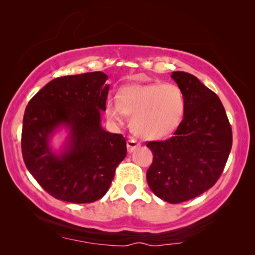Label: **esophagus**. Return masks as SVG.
Instances as JSON below:
<instances>
[{
  "mask_svg": "<svg viewBox=\"0 0 255 255\" xmlns=\"http://www.w3.org/2000/svg\"><path fill=\"white\" fill-rule=\"evenodd\" d=\"M127 146H128V153H132L134 151V149H137L138 147H140V142H138L137 140H134V139H128V142H127Z\"/></svg>",
  "mask_w": 255,
  "mask_h": 255,
  "instance_id": "obj_1",
  "label": "esophagus"
}]
</instances>
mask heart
Segmentation results:
<instances>
[{"instance_id":"b5f03b06","label":"heart","mask_w":255,"mask_h":255,"mask_svg":"<svg viewBox=\"0 0 255 255\" xmlns=\"http://www.w3.org/2000/svg\"><path fill=\"white\" fill-rule=\"evenodd\" d=\"M184 113V99L180 88L172 83H147L124 87L117 101L109 99L106 115L114 123L131 117L134 133L144 139H161L176 130Z\"/></svg>"}]
</instances>
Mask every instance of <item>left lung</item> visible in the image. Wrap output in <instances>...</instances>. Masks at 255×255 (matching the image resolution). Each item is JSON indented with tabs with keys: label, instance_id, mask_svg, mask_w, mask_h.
I'll return each mask as SVG.
<instances>
[{
	"label": "left lung",
	"instance_id": "8db88e82",
	"mask_svg": "<svg viewBox=\"0 0 255 255\" xmlns=\"http://www.w3.org/2000/svg\"><path fill=\"white\" fill-rule=\"evenodd\" d=\"M170 76L182 92L183 120L172 138L146 144L153 153L146 179L156 196L176 204L217 182L231 152L232 130L219 97L196 76Z\"/></svg>",
	"mask_w": 255,
	"mask_h": 255
}]
</instances>
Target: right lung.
I'll return each instance as SVG.
<instances>
[{"label":"right lung","mask_w":255,"mask_h":255,"mask_svg":"<svg viewBox=\"0 0 255 255\" xmlns=\"http://www.w3.org/2000/svg\"><path fill=\"white\" fill-rule=\"evenodd\" d=\"M102 72L57 78L27 104L22 154L26 168L51 196L92 203L109 190L115 170L127 156V140L101 125L109 92ZM65 127L69 135L59 152L51 137Z\"/></svg>","instance_id":"1"}]
</instances>
